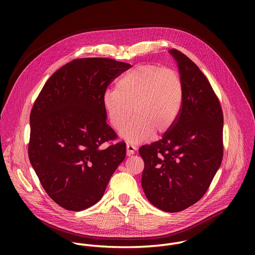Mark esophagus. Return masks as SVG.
I'll return each mask as SVG.
<instances>
[{
  "mask_svg": "<svg viewBox=\"0 0 255 255\" xmlns=\"http://www.w3.org/2000/svg\"><path fill=\"white\" fill-rule=\"evenodd\" d=\"M126 148H127V155H128V156L133 155V154L135 153L136 147L134 146L133 144H131V143H127V144H126Z\"/></svg>",
  "mask_w": 255,
  "mask_h": 255,
  "instance_id": "34e87169",
  "label": "esophagus"
}]
</instances>
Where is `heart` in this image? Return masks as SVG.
Instances as JSON below:
<instances>
[{
  "label": "heart",
  "mask_w": 255,
  "mask_h": 255,
  "mask_svg": "<svg viewBox=\"0 0 255 255\" xmlns=\"http://www.w3.org/2000/svg\"><path fill=\"white\" fill-rule=\"evenodd\" d=\"M184 99L183 82L170 68L141 64L122 76L115 91H107L102 103L109 122L130 142H141L167 132L175 123Z\"/></svg>",
  "instance_id": "obj_1"
}]
</instances>
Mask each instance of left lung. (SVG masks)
Returning a JSON list of instances; mask_svg holds the SVG:
<instances>
[{
	"label": "left lung",
	"mask_w": 255,
	"mask_h": 255,
	"mask_svg": "<svg viewBox=\"0 0 255 255\" xmlns=\"http://www.w3.org/2000/svg\"><path fill=\"white\" fill-rule=\"evenodd\" d=\"M184 99L179 115L162 139L143 145L141 185L147 200L170 213L197 203L207 192L223 157V113L209 81L176 49Z\"/></svg>",
	"instance_id": "left-lung-1"
}]
</instances>
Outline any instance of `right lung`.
Wrapping results in <instances>:
<instances>
[{
    "mask_svg": "<svg viewBox=\"0 0 255 255\" xmlns=\"http://www.w3.org/2000/svg\"><path fill=\"white\" fill-rule=\"evenodd\" d=\"M131 64L111 58L75 59L56 70L30 114L28 155L48 196L82 211L98 203L126 156V144L106 122L103 95Z\"/></svg>",
    "mask_w": 255,
    "mask_h": 255,
    "instance_id": "right-lung-1",
    "label": "right lung"
}]
</instances>
